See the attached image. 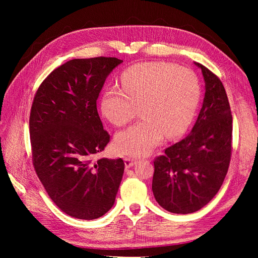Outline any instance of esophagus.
Here are the masks:
<instances>
[{"label":"esophagus","instance_id":"1","mask_svg":"<svg viewBox=\"0 0 258 258\" xmlns=\"http://www.w3.org/2000/svg\"><path fill=\"white\" fill-rule=\"evenodd\" d=\"M136 162H137V159H135V158H130V157L124 158V166H126V168L132 167Z\"/></svg>","mask_w":258,"mask_h":258}]
</instances>
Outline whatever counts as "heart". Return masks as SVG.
<instances>
[{"mask_svg": "<svg viewBox=\"0 0 258 258\" xmlns=\"http://www.w3.org/2000/svg\"><path fill=\"white\" fill-rule=\"evenodd\" d=\"M120 88L107 87L101 98V112L116 126L135 118L140 107L143 119L115 137L117 153L144 156L165 136L173 139L189 127L200 101V86L189 69L166 62H144L127 69Z\"/></svg>", "mask_w": 258, "mask_h": 258, "instance_id": "obj_1", "label": "heart"}]
</instances>
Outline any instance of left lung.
Instances as JSON below:
<instances>
[{
  "label": "left lung",
  "mask_w": 258,
  "mask_h": 258,
  "mask_svg": "<svg viewBox=\"0 0 258 258\" xmlns=\"http://www.w3.org/2000/svg\"><path fill=\"white\" fill-rule=\"evenodd\" d=\"M206 82L204 104L190 134L154 160L152 189L159 206L188 214L204 208L220 190L232 148V116L221 80L197 63Z\"/></svg>",
  "instance_id": "obj_1"
}]
</instances>
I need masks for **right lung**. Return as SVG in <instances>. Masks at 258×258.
<instances>
[{"label": "right lung", "instance_id": "obj_1", "mask_svg": "<svg viewBox=\"0 0 258 258\" xmlns=\"http://www.w3.org/2000/svg\"><path fill=\"white\" fill-rule=\"evenodd\" d=\"M121 62L113 57L70 60L43 81L31 106L35 172L54 205L80 220L104 215L122 178L121 158L92 161L111 139L97 110L99 93Z\"/></svg>", "mask_w": 258, "mask_h": 258}]
</instances>
